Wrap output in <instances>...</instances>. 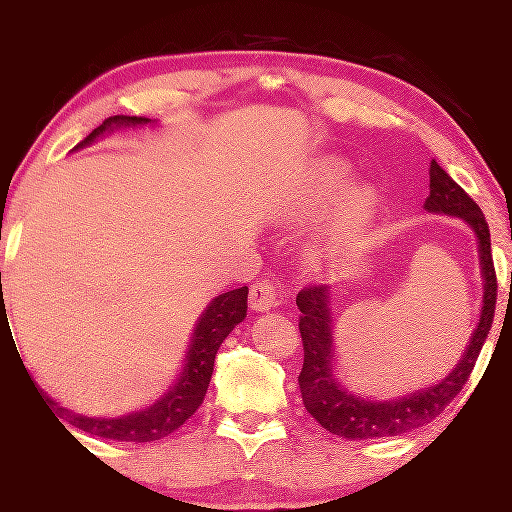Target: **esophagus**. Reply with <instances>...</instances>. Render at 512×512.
Instances as JSON below:
<instances>
[{
  "mask_svg": "<svg viewBox=\"0 0 512 512\" xmlns=\"http://www.w3.org/2000/svg\"><path fill=\"white\" fill-rule=\"evenodd\" d=\"M277 303V287L270 280H258L249 291V305L256 313H265Z\"/></svg>",
  "mask_w": 512,
  "mask_h": 512,
  "instance_id": "34e87169",
  "label": "esophagus"
}]
</instances>
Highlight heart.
I'll list each match as a JSON object with an SVG mask.
<instances>
[{"label": "heart", "instance_id": "1", "mask_svg": "<svg viewBox=\"0 0 512 512\" xmlns=\"http://www.w3.org/2000/svg\"><path fill=\"white\" fill-rule=\"evenodd\" d=\"M343 183V167L338 162H324L317 174L310 178V183L305 185V190L298 195L296 199V209L294 214H310L320 207L322 202H327L329 197H334L338 188ZM374 209V192L369 188H357L348 195L343 204L341 218H338L334 230L329 232V237L324 240V251H334L338 247V242L348 240L353 232L360 228V225L367 221V216Z\"/></svg>", "mask_w": 512, "mask_h": 512}]
</instances>
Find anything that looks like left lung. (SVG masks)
<instances>
[{
  "label": "left lung",
  "mask_w": 512,
  "mask_h": 512,
  "mask_svg": "<svg viewBox=\"0 0 512 512\" xmlns=\"http://www.w3.org/2000/svg\"><path fill=\"white\" fill-rule=\"evenodd\" d=\"M423 209L428 214L461 218L475 232L484 282L480 320L475 324L466 353L435 386L414 390V393L393 397V400L362 397L341 386L334 374L336 338L334 317H331V294L334 291L331 287H305L296 296V305L301 310L298 329L303 338V369L298 374L303 404L324 430L345 437V440H376V437L402 435L426 426L437 414H442L444 407L466 386L477 355L487 341L491 322H494L496 272L494 261H491L489 225L484 221L482 209L435 159L430 162V195Z\"/></svg>",
  "instance_id": "left-lung-1"
}]
</instances>
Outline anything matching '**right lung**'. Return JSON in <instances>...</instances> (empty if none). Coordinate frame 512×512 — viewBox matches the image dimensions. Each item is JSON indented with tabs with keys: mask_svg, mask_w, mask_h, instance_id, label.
Listing matches in <instances>:
<instances>
[{
	"mask_svg": "<svg viewBox=\"0 0 512 512\" xmlns=\"http://www.w3.org/2000/svg\"><path fill=\"white\" fill-rule=\"evenodd\" d=\"M152 124L145 117H110L91 131L75 150L86 148V145L96 143L98 138L105 134H112L115 129H129V126H145ZM247 296L249 287H240L225 291V294L211 298V303L204 308V313L199 315V320L192 329L188 353L183 357V367L178 371V378L171 383V388L162 397H157V402H152L150 407L129 411L122 416H84L77 414L68 407H61L53 397L42 393L39 388V397L49 404H56L58 409L65 411L68 421L72 426L84 430L89 435L105 437V440H117V442H155L162 440L183 426L188 418L199 409V404L204 402L207 395L211 374H214V360L221 343L228 338L232 329L247 317ZM4 303V298H2ZM6 310L2 308V315ZM35 386V383H32ZM37 390V388H35Z\"/></svg>",
	"mask_w": 512,
	"mask_h": 512,
	"instance_id": "right-lung-1",
	"label": "right lung"
}]
</instances>
